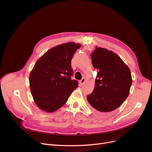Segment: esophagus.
I'll use <instances>...</instances> for the list:
<instances>
[{
  "label": "esophagus",
  "instance_id": "34e87169",
  "mask_svg": "<svg viewBox=\"0 0 152 152\" xmlns=\"http://www.w3.org/2000/svg\"><path fill=\"white\" fill-rule=\"evenodd\" d=\"M85 81H86L85 78H83V79H82L79 81V83H80V85H83V84L85 83Z\"/></svg>",
  "mask_w": 152,
  "mask_h": 152
}]
</instances>
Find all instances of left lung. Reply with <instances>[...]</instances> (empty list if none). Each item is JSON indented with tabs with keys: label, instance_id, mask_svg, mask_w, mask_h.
<instances>
[{
	"label": "left lung",
	"instance_id": "left-lung-1",
	"mask_svg": "<svg viewBox=\"0 0 152 152\" xmlns=\"http://www.w3.org/2000/svg\"><path fill=\"white\" fill-rule=\"evenodd\" d=\"M91 58L98 72L95 88L87 99L96 113L106 115L128 97L132 83L130 70L120 57L107 49L96 47Z\"/></svg>",
	"mask_w": 152,
	"mask_h": 152
}]
</instances>
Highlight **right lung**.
I'll return each mask as SVG.
<instances>
[{"label":"right lung","instance_id":"1","mask_svg":"<svg viewBox=\"0 0 152 152\" xmlns=\"http://www.w3.org/2000/svg\"><path fill=\"white\" fill-rule=\"evenodd\" d=\"M81 45L68 42L57 45L37 61L30 73V89L35 104L46 112H54L67 102L79 84L72 80L71 61Z\"/></svg>","mask_w":152,"mask_h":152}]
</instances>
